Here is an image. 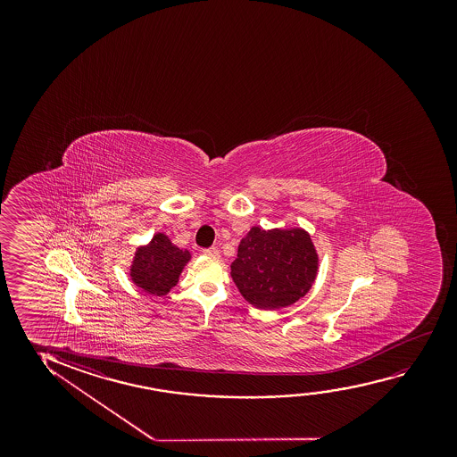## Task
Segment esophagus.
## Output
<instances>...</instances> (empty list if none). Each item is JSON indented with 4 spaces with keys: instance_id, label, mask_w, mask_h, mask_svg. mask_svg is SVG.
<instances>
[{
    "instance_id": "34e87169",
    "label": "esophagus",
    "mask_w": 457,
    "mask_h": 457,
    "mask_svg": "<svg viewBox=\"0 0 457 457\" xmlns=\"http://www.w3.org/2000/svg\"><path fill=\"white\" fill-rule=\"evenodd\" d=\"M203 254H204V256L215 257V259H217V257L220 256V251L219 248L212 246V248H206V250H203Z\"/></svg>"
}]
</instances>
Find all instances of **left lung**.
I'll use <instances>...</instances> for the list:
<instances>
[{"instance_id":"obj_1","label":"left lung","mask_w":457,"mask_h":457,"mask_svg":"<svg viewBox=\"0 0 457 457\" xmlns=\"http://www.w3.org/2000/svg\"><path fill=\"white\" fill-rule=\"evenodd\" d=\"M319 254L303 228L253 226L238 245L231 278L250 304L262 311L292 306L311 290Z\"/></svg>"}]
</instances>
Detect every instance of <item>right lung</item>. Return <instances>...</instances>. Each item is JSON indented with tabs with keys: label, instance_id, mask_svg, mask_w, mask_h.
<instances>
[{
	"label": "right lung",
	"instance_id": "1",
	"mask_svg": "<svg viewBox=\"0 0 457 457\" xmlns=\"http://www.w3.org/2000/svg\"><path fill=\"white\" fill-rule=\"evenodd\" d=\"M190 259V251L181 250L171 244L169 236L157 232L150 244L142 245L136 250L129 276L131 281L146 294L163 296L178 284L182 270Z\"/></svg>",
	"mask_w": 457,
	"mask_h": 457
}]
</instances>
